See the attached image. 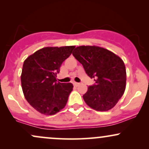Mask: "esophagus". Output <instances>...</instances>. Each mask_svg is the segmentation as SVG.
<instances>
[{
    "instance_id": "esophagus-1",
    "label": "esophagus",
    "mask_w": 149,
    "mask_h": 149,
    "mask_svg": "<svg viewBox=\"0 0 149 149\" xmlns=\"http://www.w3.org/2000/svg\"><path fill=\"white\" fill-rule=\"evenodd\" d=\"M73 85H74L75 86H78V85H79V83H76V82H74V83H73Z\"/></svg>"
}]
</instances>
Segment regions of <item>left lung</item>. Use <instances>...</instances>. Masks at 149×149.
Returning a JSON list of instances; mask_svg holds the SVG:
<instances>
[{
	"mask_svg": "<svg viewBox=\"0 0 149 149\" xmlns=\"http://www.w3.org/2000/svg\"><path fill=\"white\" fill-rule=\"evenodd\" d=\"M72 54L87 75L95 78V84L89 86L83 96L85 103L99 111L113 108L125 90L123 61L111 51L97 46L77 47Z\"/></svg>",
	"mask_w": 149,
	"mask_h": 149,
	"instance_id": "left-lung-1",
	"label": "left lung"
}]
</instances>
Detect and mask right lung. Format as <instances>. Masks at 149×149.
Wrapping results in <instances>:
<instances>
[{"label": "right lung", "mask_w": 149, "mask_h": 149, "mask_svg": "<svg viewBox=\"0 0 149 149\" xmlns=\"http://www.w3.org/2000/svg\"><path fill=\"white\" fill-rule=\"evenodd\" d=\"M74 48L75 46L44 47L24 62L22 90L27 102L40 113L54 115L67 103L73 84L59 83L56 76L62 62Z\"/></svg>", "instance_id": "1"}]
</instances>
